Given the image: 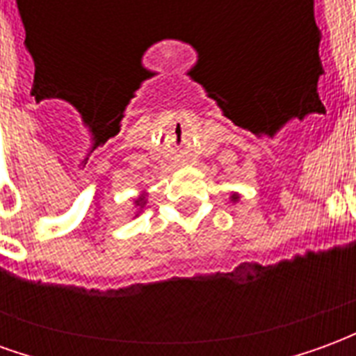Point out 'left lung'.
<instances>
[{"label": "left lung", "instance_id": "left-lung-1", "mask_svg": "<svg viewBox=\"0 0 356 356\" xmlns=\"http://www.w3.org/2000/svg\"><path fill=\"white\" fill-rule=\"evenodd\" d=\"M231 198H232V200H234V202H236V200H238V194H232Z\"/></svg>", "mask_w": 356, "mask_h": 356}]
</instances>
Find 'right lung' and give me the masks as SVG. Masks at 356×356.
<instances>
[{"label":"right lung","instance_id":"right-lung-1","mask_svg":"<svg viewBox=\"0 0 356 356\" xmlns=\"http://www.w3.org/2000/svg\"><path fill=\"white\" fill-rule=\"evenodd\" d=\"M135 206H139V208H143V206H145V196H139V198L135 200Z\"/></svg>","mask_w":356,"mask_h":356}]
</instances>
